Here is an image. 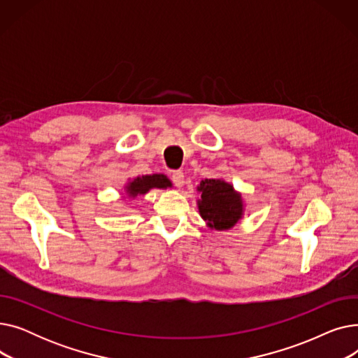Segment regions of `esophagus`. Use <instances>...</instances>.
<instances>
[{
	"label": "esophagus",
	"mask_w": 358,
	"mask_h": 358,
	"mask_svg": "<svg viewBox=\"0 0 358 358\" xmlns=\"http://www.w3.org/2000/svg\"><path fill=\"white\" fill-rule=\"evenodd\" d=\"M171 180H173L174 185L178 187V189H181V187L184 185V174L181 171H174L171 174Z\"/></svg>",
	"instance_id": "esophagus-1"
}]
</instances>
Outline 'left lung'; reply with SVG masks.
<instances>
[{"mask_svg": "<svg viewBox=\"0 0 358 358\" xmlns=\"http://www.w3.org/2000/svg\"><path fill=\"white\" fill-rule=\"evenodd\" d=\"M197 190L201 194L199 212L212 229H231L242 217V199L231 184L222 180H203Z\"/></svg>", "mask_w": 358, "mask_h": 358, "instance_id": "obj_1", "label": "left lung"}]
</instances>
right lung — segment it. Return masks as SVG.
<instances>
[{
	"instance_id": "add662e5",
	"label": "right lung",
	"mask_w": 358,
	"mask_h": 358,
	"mask_svg": "<svg viewBox=\"0 0 358 358\" xmlns=\"http://www.w3.org/2000/svg\"><path fill=\"white\" fill-rule=\"evenodd\" d=\"M166 187H171V181L162 174H152L135 178L127 184L126 192L130 197H136L139 194L148 193L150 189H166Z\"/></svg>"
}]
</instances>
